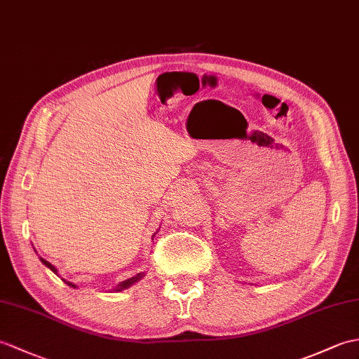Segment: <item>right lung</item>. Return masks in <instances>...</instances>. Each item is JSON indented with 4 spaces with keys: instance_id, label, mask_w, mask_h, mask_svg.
Returning a JSON list of instances; mask_svg holds the SVG:
<instances>
[{
    "instance_id": "add662e5",
    "label": "right lung",
    "mask_w": 359,
    "mask_h": 359,
    "mask_svg": "<svg viewBox=\"0 0 359 359\" xmlns=\"http://www.w3.org/2000/svg\"><path fill=\"white\" fill-rule=\"evenodd\" d=\"M153 237H154V236H153ZM39 260H41V263H43V264L46 266V268H48L53 273H56L57 277H60V272H57V269L55 268V266H53L52 263H48L47 260H44L43 257H39ZM144 277H145V272H139V273L135 275V277H131V278H128V280H123V281L118 283V285L113 286V287L110 289V292H122V290H125V289H130L131 286H135L136 283H139ZM62 280H64L65 285H69L70 287H78L76 285H74V283H72V281H69V280H65V278H62Z\"/></svg>"
}]
</instances>
